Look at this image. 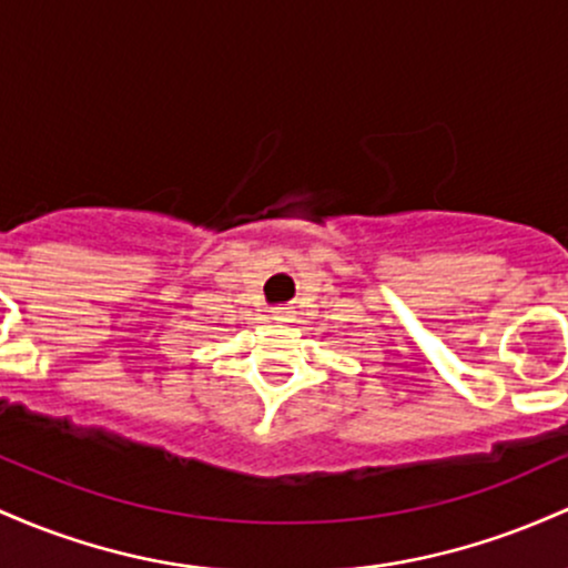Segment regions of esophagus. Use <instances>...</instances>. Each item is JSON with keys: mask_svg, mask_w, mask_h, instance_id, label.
<instances>
[{"mask_svg": "<svg viewBox=\"0 0 568 568\" xmlns=\"http://www.w3.org/2000/svg\"><path fill=\"white\" fill-rule=\"evenodd\" d=\"M271 314H273V318H286V316H292V308H286V305H278V308H273Z\"/></svg>", "mask_w": 568, "mask_h": 568, "instance_id": "1", "label": "esophagus"}]
</instances>
